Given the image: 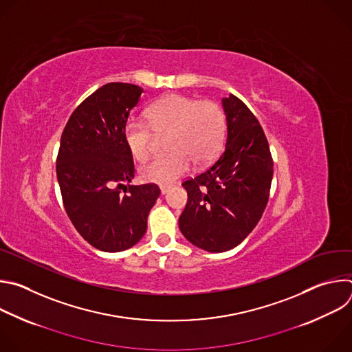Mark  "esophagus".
Masks as SVG:
<instances>
[{
    "label": "esophagus",
    "mask_w": 352,
    "mask_h": 352,
    "mask_svg": "<svg viewBox=\"0 0 352 352\" xmlns=\"http://www.w3.org/2000/svg\"><path fill=\"white\" fill-rule=\"evenodd\" d=\"M168 190H170V186H166V185H162V186H160V192H162V195H166Z\"/></svg>",
    "instance_id": "1"
}]
</instances>
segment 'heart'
I'll return each instance as SVG.
<instances>
[{"label": "heart", "instance_id": "obj_1", "mask_svg": "<svg viewBox=\"0 0 352 352\" xmlns=\"http://www.w3.org/2000/svg\"><path fill=\"white\" fill-rule=\"evenodd\" d=\"M146 118L132 117L124 126L131 156L144 162L152 155L157 136L166 135V150L170 153L140 168L146 182L170 185L185 175L192 163L209 164L223 147L226 114L212 100L199 102L184 94H168L147 109Z\"/></svg>", "mask_w": 352, "mask_h": 352}]
</instances>
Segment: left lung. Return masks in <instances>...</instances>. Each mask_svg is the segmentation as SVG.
I'll return each mask as SVG.
<instances>
[{
	"label": "left lung",
	"instance_id": "1",
	"mask_svg": "<svg viewBox=\"0 0 352 352\" xmlns=\"http://www.w3.org/2000/svg\"><path fill=\"white\" fill-rule=\"evenodd\" d=\"M221 103L226 148L206 171L182 184L188 202L179 217L182 235L214 254L235 248L256 227L273 178L269 143L256 117L234 94Z\"/></svg>",
	"mask_w": 352,
	"mask_h": 352
}]
</instances>
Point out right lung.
Wrapping results in <instances>:
<instances>
[{
    "label": "right lung",
    "mask_w": 352,
    "mask_h": 352,
    "mask_svg": "<svg viewBox=\"0 0 352 352\" xmlns=\"http://www.w3.org/2000/svg\"><path fill=\"white\" fill-rule=\"evenodd\" d=\"M142 93L131 83L102 86L76 107L61 136L57 179L65 212L82 238L103 252H121L142 239L160 195L155 184L129 185L135 168L124 126Z\"/></svg>",
    "instance_id": "add662e5"
}]
</instances>
